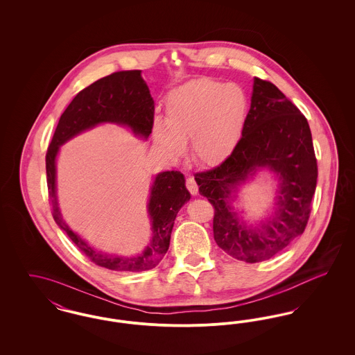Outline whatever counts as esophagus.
I'll return each mask as SVG.
<instances>
[{"instance_id":"obj_1","label":"esophagus","mask_w":355,"mask_h":355,"mask_svg":"<svg viewBox=\"0 0 355 355\" xmlns=\"http://www.w3.org/2000/svg\"><path fill=\"white\" fill-rule=\"evenodd\" d=\"M186 187H187V190H189L193 196H196V194L198 193V186L196 184V181H194L193 177H187V178H186Z\"/></svg>"}]
</instances>
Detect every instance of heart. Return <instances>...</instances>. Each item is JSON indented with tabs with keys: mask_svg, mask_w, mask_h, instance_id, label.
<instances>
[{
	"mask_svg": "<svg viewBox=\"0 0 355 355\" xmlns=\"http://www.w3.org/2000/svg\"><path fill=\"white\" fill-rule=\"evenodd\" d=\"M249 98L238 85H225L210 78L191 80L173 89L165 102V122L155 121V144L178 157L191 141V153L198 164L217 165L223 161L242 132Z\"/></svg>",
	"mask_w": 355,
	"mask_h": 355,
	"instance_id": "b5f03b06",
	"label": "heart"
}]
</instances>
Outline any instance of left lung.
<instances>
[{"mask_svg":"<svg viewBox=\"0 0 355 355\" xmlns=\"http://www.w3.org/2000/svg\"><path fill=\"white\" fill-rule=\"evenodd\" d=\"M280 178L277 210L259 228H248L234 211L232 193L257 167ZM318 177L309 122L270 81L254 78L250 110L233 152L213 169L196 173L200 194L214 207L217 245L233 258L255 263L270 259L301 236L311 213Z\"/></svg>","mask_w":355,"mask_h":355,"instance_id":"1","label":"left lung"}]
</instances>
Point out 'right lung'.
Here are the masks:
<instances>
[{
  "instance_id": "1",
  "label": "right lung",
  "mask_w": 355,
  "mask_h": 355,
  "mask_svg": "<svg viewBox=\"0 0 355 355\" xmlns=\"http://www.w3.org/2000/svg\"><path fill=\"white\" fill-rule=\"evenodd\" d=\"M101 122L128 125L135 135L148 138L154 123V101L141 70L114 71L83 89L62 113L46 152V182L51 214L77 249L97 266L116 271H144L155 268L169 249L170 236L178 210L190 200L181 171L157 175L148 205L152 218L149 246L137 257L122 258L92 249L62 220L55 198V155L58 148L81 132Z\"/></svg>"
}]
</instances>
